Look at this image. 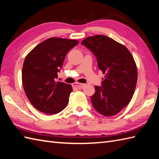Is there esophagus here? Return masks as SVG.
I'll return each instance as SVG.
<instances>
[{"instance_id":"34e87169","label":"esophagus","mask_w":159,"mask_h":159,"mask_svg":"<svg viewBox=\"0 0 159 159\" xmlns=\"http://www.w3.org/2000/svg\"><path fill=\"white\" fill-rule=\"evenodd\" d=\"M85 84H83V83H76L73 84V87L74 88L78 89H82L83 87L85 86Z\"/></svg>"}]
</instances>
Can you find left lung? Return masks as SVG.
Wrapping results in <instances>:
<instances>
[{
  "instance_id": "obj_1",
  "label": "left lung",
  "mask_w": 159,
  "mask_h": 159,
  "mask_svg": "<svg viewBox=\"0 0 159 159\" xmlns=\"http://www.w3.org/2000/svg\"><path fill=\"white\" fill-rule=\"evenodd\" d=\"M81 44L95 55L98 68L105 74L101 87L95 86L91 96L92 105L102 116H113L133 98L137 81L136 63L126 46L107 36L89 37Z\"/></svg>"
}]
</instances>
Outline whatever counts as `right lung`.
Here are the masks:
<instances>
[{
    "mask_svg": "<svg viewBox=\"0 0 159 159\" xmlns=\"http://www.w3.org/2000/svg\"><path fill=\"white\" fill-rule=\"evenodd\" d=\"M77 40L51 38L36 46L25 57L22 85L30 102L38 111L56 114L66 107L72 87L57 81L64 59Z\"/></svg>",
    "mask_w": 159,
    "mask_h": 159,
    "instance_id": "obj_1",
    "label": "right lung"
}]
</instances>
